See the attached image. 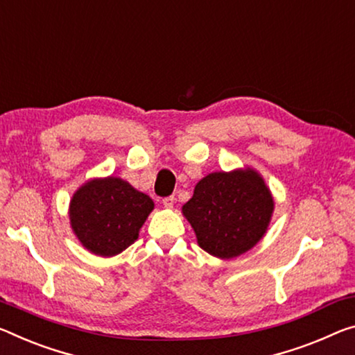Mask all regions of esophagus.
Segmentation results:
<instances>
[{"mask_svg":"<svg viewBox=\"0 0 355 355\" xmlns=\"http://www.w3.org/2000/svg\"><path fill=\"white\" fill-rule=\"evenodd\" d=\"M173 204H175V198H173V196H167V198L162 199V205L166 208H172Z\"/></svg>","mask_w":355,"mask_h":355,"instance_id":"34e87169","label":"esophagus"}]
</instances>
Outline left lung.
<instances>
[{
  "label": "left lung",
  "mask_w": 355,
  "mask_h": 355,
  "mask_svg": "<svg viewBox=\"0 0 355 355\" xmlns=\"http://www.w3.org/2000/svg\"><path fill=\"white\" fill-rule=\"evenodd\" d=\"M272 211V194L251 168L210 173L183 205L200 248L221 259L251 250L266 234Z\"/></svg>",
  "instance_id": "8db88e82"
}]
</instances>
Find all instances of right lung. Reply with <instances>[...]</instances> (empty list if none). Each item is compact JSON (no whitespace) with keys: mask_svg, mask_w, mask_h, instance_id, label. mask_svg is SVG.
I'll use <instances>...</instances> for the list:
<instances>
[{"mask_svg":"<svg viewBox=\"0 0 355 355\" xmlns=\"http://www.w3.org/2000/svg\"><path fill=\"white\" fill-rule=\"evenodd\" d=\"M153 207L147 194L120 178L92 180L71 200V226L88 251L115 256L137 240Z\"/></svg>","mask_w":355,"mask_h":355,"instance_id":"right-lung-1","label":"right lung"}]
</instances>
